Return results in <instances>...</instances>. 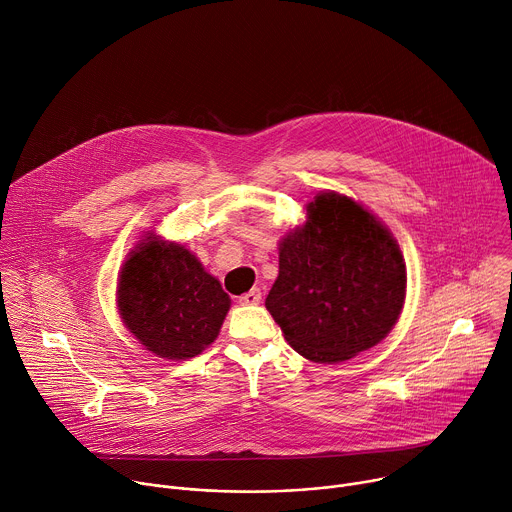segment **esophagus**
Instances as JSON below:
<instances>
[{
    "instance_id": "1",
    "label": "esophagus",
    "mask_w": 512,
    "mask_h": 512,
    "mask_svg": "<svg viewBox=\"0 0 512 512\" xmlns=\"http://www.w3.org/2000/svg\"><path fill=\"white\" fill-rule=\"evenodd\" d=\"M239 302H241L243 306H255V304H259V302H261V289H259V287H253L251 291H247L245 296L239 298Z\"/></svg>"
}]
</instances>
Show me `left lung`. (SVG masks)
<instances>
[{
  "label": "left lung",
  "mask_w": 512,
  "mask_h": 512,
  "mask_svg": "<svg viewBox=\"0 0 512 512\" xmlns=\"http://www.w3.org/2000/svg\"><path fill=\"white\" fill-rule=\"evenodd\" d=\"M405 283L389 231L354 200L326 192L308 204V223L283 239L265 308L291 348L332 364L391 332Z\"/></svg>",
  "instance_id": "8db88e82"
}]
</instances>
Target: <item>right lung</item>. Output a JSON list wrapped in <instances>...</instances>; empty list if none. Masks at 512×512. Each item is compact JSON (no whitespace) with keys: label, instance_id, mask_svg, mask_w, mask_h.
<instances>
[{"label":"right lung","instance_id":"1","mask_svg":"<svg viewBox=\"0 0 512 512\" xmlns=\"http://www.w3.org/2000/svg\"><path fill=\"white\" fill-rule=\"evenodd\" d=\"M131 334L162 358L182 360L214 342L231 300L200 261L174 243L148 241L125 263L117 291Z\"/></svg>","mask_w":512,"mask_h":512}]
</instances>
